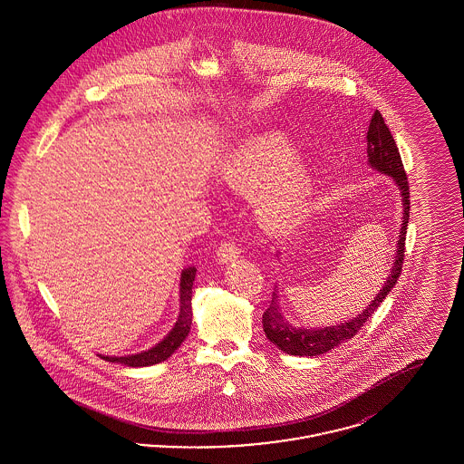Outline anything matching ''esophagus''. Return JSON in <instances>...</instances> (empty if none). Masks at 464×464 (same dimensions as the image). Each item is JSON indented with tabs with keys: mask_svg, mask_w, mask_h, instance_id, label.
I'll return each instance as SVG.
<instances>
[{
	"mask_svg": "<svg viewBox=\"0 0 464 464\" xmlns=\"http://www.w3.org/2000/svg\"><path fill=\"white\" fill-rule=\"evenodd\" d=\"M238 257H240V248L237 246V243L222 242L221 246L218 248V261L221 265L235 263Z\"/></svg>",
	"mask_w": 464,
	"mask_h": 464,
	"instance_id": "obj_1",
	"label": "esophagus"
}]
</instances>
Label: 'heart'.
<instances>
[{
  "mask_svg": "<svg viewBox=\"0 0 464 464\" xmlns=\"http://www.w3.org/2000/svg\"><path fill=\"white\" fill-rule=\"evenodd\" d=\"M294 142L280 132L252 137L229 158L222 179L243 197L257 195V216L267 229L285 231L306 216L313 176L304 161L294 160Z\"/></svg>",
  "mask_w": 464,
  "mask_h": 464,
  "instance_id": "1",
  "label": "heart"
}]
</instances>
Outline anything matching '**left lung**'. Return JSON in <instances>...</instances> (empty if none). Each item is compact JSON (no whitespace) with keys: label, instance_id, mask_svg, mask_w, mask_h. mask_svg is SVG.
Here are the masks:
<instances>
[{"label":"left lung","instance_id":"8db88e82","mask_svg":"<svg viewBox=\"0 0 464 464\" xmlns=\"http://www.w3.org/2000/svg\"><path fill=\"white\" fill-rule=\"evenodd\" d=\"M367 155L369 165L381 174L393 177L395 184L401 195L403 203V221L400 229V238L397 243V254L395 263L392 266V271L386 278V284L377 292L374 301L363 309L358 316L352 320L332 325V327H318V329H303V327H292L282 314L280 299H278V287L273 290L269 308L263 314V329L266 337L278 346V350L295 356H318L334 350L335 346L343 344L344 341L352 339L356 332L363 327V324L374 314L375 309L381 306V303L386 299V295L392 292L393 285L397 284L398 276L401 273L403 265V252H405V237H407V222H409V210H411V193H409V182L407 174L403 170V163L398 153L395 139L390 132V129L384 123V118L379 111H375L369 125L367 132Z\"/></svg>","mask_w":464,"mask_h":464}]
</instances>
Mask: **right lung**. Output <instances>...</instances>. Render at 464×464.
I'll use <instances>...</instances> for the list:
<instances>
[{"instance_id":"add662e5","label":"right lung","mask_w":464,"mask_h":464,"mask_svg":"<svg viewBox=\"0 0 464 464\" xmlns=\"http://www.w3.org/2000/svg\"><path fill=\"white\" fill-rule=\"evenodd\" d=\"M197 267L189 266L180 273V311L177 318L174 329L167 334L163 341H160L156 346L148 352L142 353L127 354V356H104L99 354L102 360L111 362V363H121L127 367H148L155 365L163 360H167L170 354L176 352L177 348L182 344L186 335L191 329V320H193V311H191V297H193V282H195Z\"/></svg>"}]
</instances>
